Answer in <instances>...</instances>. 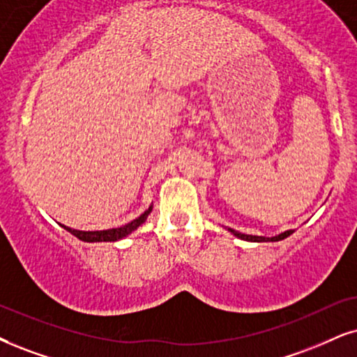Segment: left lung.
Wrapping results in <instances>:
<instances>
[{
  "label": "left lung",
  "instance_id": "obj_1",
  "mask_svg": "<svg viewBox=\"0 0 357 357\" xmlns=\"http://www.w3.org/2000/svg\"><path fill=\"white\" fill-rule=\"evenodd\" d=\"M227 231L234 234L236 237L242 238V241H247V242H278V241H283V238H287L288 236H291V234L295 232L290 229V231L278 234V236H275V237H261V236H249V234H242L238 231H234V229H227Z\"/></svg>",
  "mask_w": 357,
  "mask_h": 357
}]
</instances>
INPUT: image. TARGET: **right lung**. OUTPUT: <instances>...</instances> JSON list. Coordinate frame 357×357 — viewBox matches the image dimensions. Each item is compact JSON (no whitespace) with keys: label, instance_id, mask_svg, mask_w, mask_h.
<instances>
[{"label":"right lung","instance_id":"add662e5","mask_svg":"<svg viewBox=\"0 0 357 357\" xmlns=\"http://www.w3.org/2000/svg\"><path fill=\"white\" fill-rule=\"evenodd\" d=\"M151 209H153V206L148 207V209L143 212L139 218L132 220V222L121 225V227H116V229H107V231H77V229L67 227V225H62V227H64L66 231H69L70 234H74L75 237L80 238V241H84V242H115L126 236H130L133 231H137L139 225L145 222L148 215H150Z\"/></svg>","mask_w":357,"mask_h":357}]
</instances>
